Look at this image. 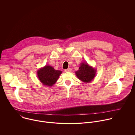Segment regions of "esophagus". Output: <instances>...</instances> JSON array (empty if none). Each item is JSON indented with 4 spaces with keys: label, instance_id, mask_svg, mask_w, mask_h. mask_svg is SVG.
<instances>
[{
    "label": "esophagus",
    "instance_id": "34e87169",
    "mask_svg": "<svg viewBox=\"0 0 135 135\" xmlns=\"http://www.w3.org/2000/svg\"><path fill=\"white\" fill-rule=\"evenodd\" d=\"M71 71V69L70 68H68V69L65 70V72H70Z\"/></svg>",
    "mask_w": 135,
    "mask_h": 135
}]
</instances>
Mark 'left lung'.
Masks as SVG:
<instances>
[{
	"instance_id": "left-lung-1",
	"label": "left lung",
	"mask_w": 135,
	"mask_h": 135,
	"mask_svg": "<svg viewBox=\"0 0 135 135\" xmlns=\"http://www.w3.org/2000/svg\"><path fill=\"white\" fill-rule=\"evenodd\" d=\"M95 72V69L89 66L88 64L82 63L79 70L76 71V75L82 81L88 83L94 79Z\"/></svg>"
}]
</instances>
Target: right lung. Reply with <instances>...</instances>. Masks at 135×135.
Here are the masks:
<instances>
[{
    "mask_svg": "<svg viewBox=\"0 0 135 135\" xmlns=\"http://www.w3.org/2000/svg\"><path fill=\"white\" fill-rule=\"evenodd\" d=\"M61 73V71L55 70L50 66H46L37 71L38 79L44 85L49 86L55 84Z\"/></svg>",
    "mask_w": 135,
    "mask_h": 135,
    "instance_id": "1",
    "label": "right lung"
}]
</instances>
